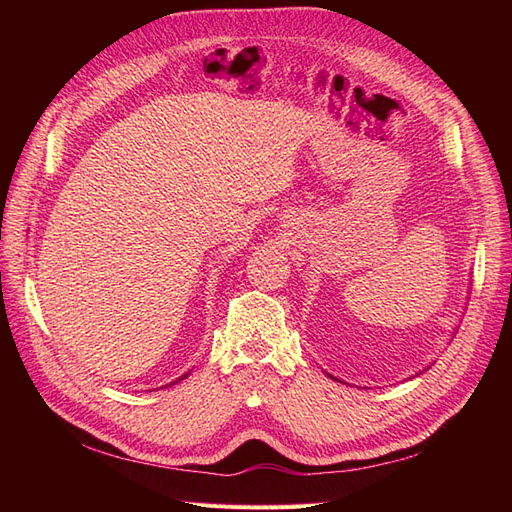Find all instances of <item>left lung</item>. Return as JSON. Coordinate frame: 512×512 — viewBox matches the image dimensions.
Here are the masks:
<instances>
[{"label": "left lung", "instance_id": "8db88e82", "mask_svg": "<svg viewBox=\"0 0 512 512\" xmlns=\"http://www.w3.org/2000/svg\"><path fill=\"white\" fill-rule=\"evenodd\" d=\"M328 376H330V378H332V380H339V378H334V376H332V374H328ZM339 383H341V380H339Z\"/></svg>", "mask_w": 512, "mask_h": 512}]
</instances>
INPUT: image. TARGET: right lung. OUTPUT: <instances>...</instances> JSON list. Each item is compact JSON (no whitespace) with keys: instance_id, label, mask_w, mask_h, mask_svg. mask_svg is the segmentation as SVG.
<instances>
[{"instance_id":"obj_1","label":"right lung","mask_w":512,"mask_h":512,"mask_svg":"<svg viewBox=\"0 0 512 512\" xmlns=\"http://www.w3.org/2000/svg\"><path fill=\"white\" fill-rule=\"evenodd\" d=\"M187 376H189V372H187V374H182V376H180L178 380H173V383H171V385H176V383H180V380H184V378H187Z\"/></svg>"}]
</instances>
